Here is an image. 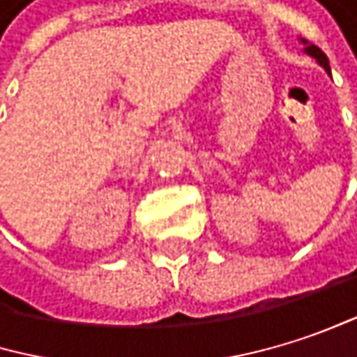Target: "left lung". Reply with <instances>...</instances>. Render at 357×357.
Listing matches in <instances>:
<instances>
[{
	"label": "left lung",
	"instance_id": "left-lung-1",
	"mask_svg": "<svg viewBox=\"0 0 357 357\" xmlns=\"http://www.w3.org/2000/svg\"><path fill=\"white\" fill-rule=\"evenodd\" d=\"M303 43H307V41H303ZM305 52H307L310 56H314V58H316V60H318L326 70H331V66H328V58H326V54H324L320 47H316V45L312 43V45H307V47H305Z\"/></svg>",
	"mask_w": 357,
	"mask_h": 357
}]
</instances>
